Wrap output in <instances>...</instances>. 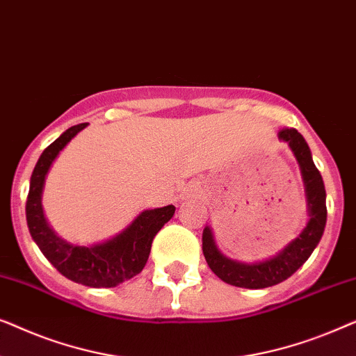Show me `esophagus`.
<instances>
[{
    "mask_svg": "<svg viewBox=\"0 0 356 356\" xmlns=\"http://www.w3.org/2000/svg\"><path fill=\"white\" fill-rule=\"evenodd\" d=\"M186 191H188L189 194H196V193H199V186H197V183H193V184H189Z\"/></svg>",
    "mask_w": 356,
    "mask_h": 356,
    "instance_id": "esophagus-1",
    "label": "esophagus"
}]
</instances>
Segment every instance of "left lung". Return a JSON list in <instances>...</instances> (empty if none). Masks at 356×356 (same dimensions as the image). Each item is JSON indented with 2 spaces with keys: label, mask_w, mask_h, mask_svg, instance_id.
<instances>
[{
  "label": "left lung",
  "mask_w": 356,
  "mask_h": 356,
  "mask_svg": "<svg viewBox=\"0 0 356 356\" xmlns=\"http://www.w3.org/2000/svg\"><path fill=\"white\" fill-rule=\"evenodd\" d=\"M279 139L290 145L300 165L301 177H303L309 213V220L303 232L274 257L254 262V264L233 261L223 256L217 250L211 227H206L202 232V252L211 270L225 284L240 286V289H267L289 279L308 261L311 252L321 241L325 220H327L324 181L319 170L316 168L305 138L296 129L285 128L279 133Z\"/></svg>",
  "instance_id": "obj_1"
}]
</instances>
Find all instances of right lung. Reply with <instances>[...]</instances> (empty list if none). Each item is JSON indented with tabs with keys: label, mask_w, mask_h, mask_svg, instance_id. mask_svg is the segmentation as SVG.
I'll list each match as a JSON object with an SVG mask.
<instances>
[{
	"label": "right lung",
	"mask_w": 356,
	"mask_h": 356,
	"mask_svg": "<svg viewBox=\"0 0 356 356\" xmlns=\"http://www.w3.org/2000/svg\"><path fill=\"white\" fill-rule=\"evenodd\" d=\"M87 123L71 126L43 150L31 177L26 202L29 232L53 267L76 284L94 289H111L133 279L149 259L154 236L175 213V206L143 211L123 232L92 246L71 245L48 225L42 207L45 178L58 154Z\"/></svg>",
	"instance_id": "add662e5"
}]
</instances>
